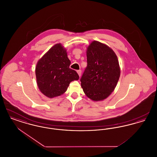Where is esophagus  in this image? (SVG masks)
<instances>
[{
    "mask_svg": "<svg viewBox=\"0 0 157 157\" xmlns=\"http://www.w3.org/2000/svg\"><path fill=\"white\" fill-rule=\"evenodd\" d=\"M81 70H78V71H77V73L78 74V75L79 76H81Z\"/></svg>",
    "mask_w": 157,
    "mask_h": 157,
    "instance_id": "34e87169",
    "label": "esophagus"
}]
</instances>
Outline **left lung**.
Here are the masks:
<instances>
[{
    "label": "left lung",
    "instance_id": "8db88e82",
    "mask_svg": "<svg viewBox=\"0 0 157 157\" xmlns=\"http://www.w3.org/2000/svg\"><path fill=\"white\" fill-rule=\"evenodd\" d=\"M87 67L81 78L85 95L94 101H102L114 90L120 76L119 62L111 48L93 41L86 51Z\"/></svg>",
    "mask_w": 157,
    "mask_h": 157
}]
</instances>
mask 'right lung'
<instances>
[{
  "mask_svg": "<svg viewBox=\"0 0 157 157\" xmlns=\"http://www.w3.org/2000/svg\"><path fill=\"white\" fill-rule=\"evenodd\" d=\"M70 65L67 51L60 44L54 45L38 60L35 74L38 88L44 95L50 98L60 96L71 82L79 79Z\"/></svg>",
  "mask_w": 157,
  "mask_h": 157,
  "instance_id": "right-lung-1",
  "label": "right lung"
}]
</instances>
